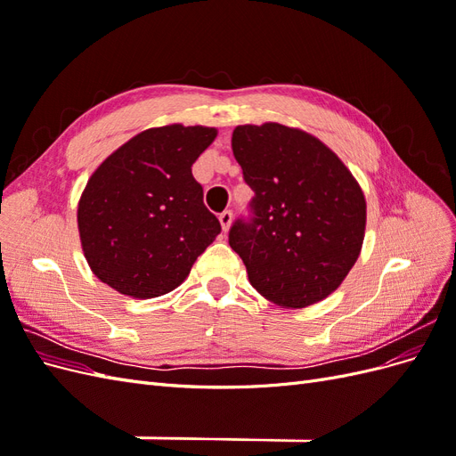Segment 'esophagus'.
<instances>
[{
	"mask_svg": "<svg viewBox=\"0 0 456 456\" xmlns=\"http://www.w3.org/2000/svg\"><path fill=\"white\" fill-rule=\"evenodd\" d=\"M232 218H233L232 211H223V213H220L218 220H220V226H223V230H224V232H228V230H230V226H232Z\"/></svg>",
	"mask_w": 456,
	"mask_h": 456,
	"instance_id": "esophagus-1",
	"label": "esophagus"
}]
</instances>
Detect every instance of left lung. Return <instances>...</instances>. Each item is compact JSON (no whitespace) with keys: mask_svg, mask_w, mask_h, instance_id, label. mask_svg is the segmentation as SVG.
I'll list each match as a JSON object with an SVG mask.
<instances>
[{"mask_svg":"<svg viewBox=\"0 0 456 456\" xmlns=\"http://www.w3.org/2000/svg\"><path fill=\"white\" fill-rule=\"evenodd\" d=\"M232 150L255 191L251 223L236 220L230 247L266 300L297 310L335 293L362 253V186L317 136L281 123L238 126Z\"/></svg>","mask_w":456,"mask_h":456,"instance_id":"8db88e82","label":"left lung"}]
</instances>
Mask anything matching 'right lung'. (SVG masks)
<instances>
[{
	"label": "right lung",
	"instance_id": "add662e5",
	"mask_svg": "<svg viewBox=\"0 0 456 456\" xmlns=\"http://www.w3.org/2000/svg\"><path fill=\"white\" fill-rule=\"evenodd\" d=\"M216 133L181 123L151 127L94 169L77 203V230L102 283L131 298H156L188 278L220 233L191 175Z\"/></svg>",
	"mask_w": 456,
	"mask_h": 456
}]
</instances>
